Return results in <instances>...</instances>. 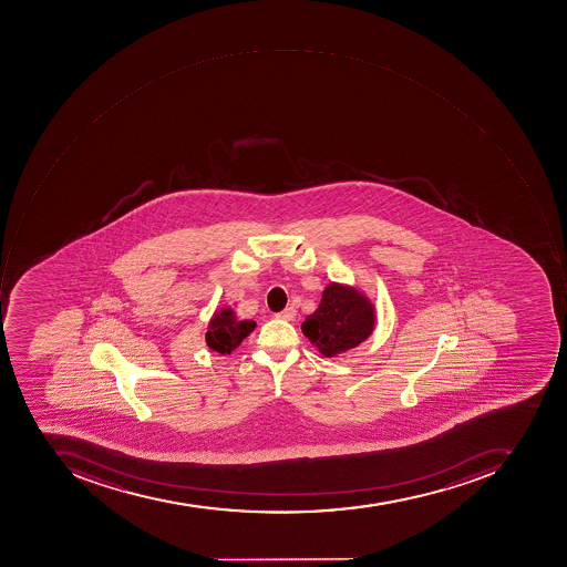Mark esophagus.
Returning a JSON list of instances; mask_svg holds the SVG:
<instances>
[{
  "label": "esophagus",
  "instance_id": "34e87169",
  "mask_svg": "<svg viewBox=\"0 0 567 567\" xmlns=\"http://www.w3.org/2000/svg\"><path fill=\"white\" fill-rule=\"evenodd\" d=\"M278 317L279 319L293 320L297 317V310H295V307H288L281 313H278Z\"/></svg>",
  "mask_w": 567,
  "mask_h": 567
}]
</instances>
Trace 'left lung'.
Instances as JSON below:
<instances>
[{
	"label": "left lung",
	"mask_w": 567,
	"mask_h": 567,
	"mask_svg": "<svg viewBox=\"0 0 567 567\" xmlns=\"http://www.w3.org/2000/svg\"><path fill=\"white\" fill-rule=\"evenodd\" d=\"M375 307L357 286L329 282L316 312L305 317L301 331L320 355L332 357L359 347L375 329Z\"/></svg>",
	"instance_id": "obj_1"
}]
</instances>
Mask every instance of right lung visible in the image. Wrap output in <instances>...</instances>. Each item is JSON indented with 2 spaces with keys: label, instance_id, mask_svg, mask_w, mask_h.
<instances>
[{
  "label": "right lung",
  "instance_id": "obj_1",
  "mask_svg": "<svg viewBox=\"0 0 567 567\" xmlns=\"http://www.w3.org/2000/svg\"><path fill=\"white\" fill-rule=\"evenodd\" d=\"M257 328L255 320H241L230 307L217 309L208 320L205 341L207 347L220 355H229L235 352L241 341Z\"/></svg>",
  "mask_w": 567,
  "mask_h": 567
}]
</instances>
